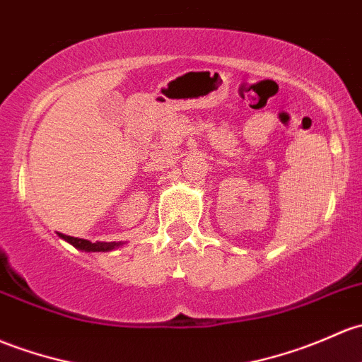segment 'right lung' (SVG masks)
Wrapping results in <instances>:
<instances>
[{
	"label": "right lung",
	"mask_w": 362,
	"mask_h": 362,
	"mask_svg": "<svg viewBox=\"0 0 362 362\" xmlns=\"http://www.w3.org/2000/svg\"><path fill=\"white\" fill-rule=\"evenodd\" d=\"M64 239H66L67 243H71L74 248L78 250H85V251H100L104 250V246L100 245V243H91V241H86V239H79V238H72V235H62Z\"/></svg>",
	"instance_id": "1"
}]
</instances>
